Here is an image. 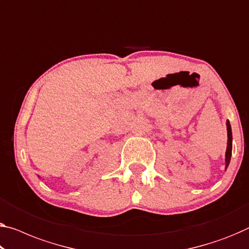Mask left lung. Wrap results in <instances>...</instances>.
Segmentation results:
<instances>
[{
    "label": "left lung",
    "mask_w": 249,
    "mask_h": 249,
    "mask_svg": "<svg viewBox=\"0 0 249 249\" xmlns=\"http://www.w3.org/2000/svg\"><path fill=\"white\" fill-rule=\"evenodd\" d=\"M227 125V149L226 154H225V170L227 169L229 166V162H231V150H232V133H231V127L229 121H226Z\"/></svg>",
    "instance_id": "left-lung-1"
}]
</instances>
